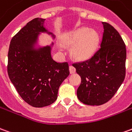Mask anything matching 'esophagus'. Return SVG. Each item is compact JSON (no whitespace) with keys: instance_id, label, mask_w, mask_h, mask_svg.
I'll return each mask as SVG.
<instances>
[{"instance_id":"1","label":"esophagus","mask_w":132,"mask_h":132,"mask_svg":"<svg viewBox=\"0 0 132 132\" xmlns=\"http://www.w3.org/2000/svg\"><path fill=\"white\" fill-rule=\"evenodd\" d=\"M69 71H70L71 73H73L76 72V69L73 66H69Z\"/></svg>"}]
</instances>
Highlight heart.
Returning <instances> with one entry per match:
<instances>
[{"mask_svg":"<svg viewBox=\"0 0 132 132\" xmlns=\"http://www.w3.org/2000/svg\"><path fill=\"white\" fill-rule=\"evenodd\" d=\"M65 46H71V53L75 59H88L94 54L99 43L97 31L88 27H81L67 34L62 38Z\"/></svg>","mask_w":132,"mask_h":132,"instance_id":"obj_1","label":"heart"}]
</instances>
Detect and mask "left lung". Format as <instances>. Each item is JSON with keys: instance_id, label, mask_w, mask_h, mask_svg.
Returning <instances> with one entry per match:
<instances>
[{"instance_id": "left-lung-1", "label": "left lung", "mask_w": 132, "mask_h": 132, "mask_svg": "<svg viewBox=\"0 0 132 132\" xmlns=\"http://www.w3.org/2000/svg\"><path fill=\"white\" fill-rule=\"evenodd\" d=\"M104 34L100 48L89 59L72 64L81 78L77 97L82 103L99 106L117 92L126 75V46L112 26L102 22Z\"/></svg>"}]
</instances>
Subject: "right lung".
<instances>
[{"mask_svg": "<svg viewBox=\"0 0 132 132\" xmlns=\"http://www.w3.org/2000/svg\"><path fill=\"white\" fill-rule=\"evenodd\" d=\"M45 19L29 21L12 38L8 53V76L21 97L34 107H44L56 100L59 88L69 75V63L51 58V46L33 48ZM48 34H51V33Z\"/></svg>", "mask_w": 132, "mask_h": 132, "instance_id": "1", "label": "right lung"}]
</instances>
